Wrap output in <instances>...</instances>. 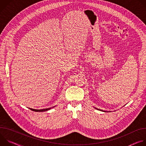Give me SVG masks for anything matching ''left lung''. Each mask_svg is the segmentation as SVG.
<instances>
[{
	"mask_svg": "<svg viewBox=\"0 0 146 146\" xmlns=\"http://www.w3.org/2000/svg\"><path fill=\"white\" fill-rule=\"evenodd\" d=\"M95 109H96V108H95ZM97 110H100V111H104V112H105V111H103V110H100V109H96Z\"/></svg>",
	"mask_w": 146,
	"mask_h": 146,
	"instance_id": "obj_1",
	"label": "left lung"
}]
</instances>
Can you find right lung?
<instances>
[{"label": "right lung", "mask_w": 146, "mask_h": 146, "mask_svg": "<svg viewBox=\"0 0 146 146\" xmlns=\"http://www.w3.org/2000/svg\"><path fill=\"white\" fill-rule=\"evenodd\" d=\"M55 106L52 107V108H54ZM32 111H36V112H43V111H47V110H49L51 109V108H48V109H41V110H37V109H32V108H29Z\"/></svg>", "instance_id": "obj_1"}]
</instances>
